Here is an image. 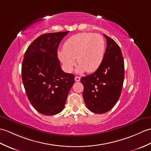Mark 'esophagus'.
<instances>
[{
    "label": "esophagus",
    "mask_w": 151,
    "mask_h": 151,
    "mask_svg": "<svg viewBox=\"0 0 151 151\" xmlns=\"http://www.w3.org/2000/svg\"><path fill=\"white\" fill-rule=\"evenodd\" d=\"M75 80L76 82H79L80 80V77H79V76H75Z\"/></svg>",
    "instance_id": "obj_1"
}]
</instances>
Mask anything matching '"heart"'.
Segmentation results:
<instances>
[{"label": "heart", "mask_w": 151, "mask_h": 151, "mask_svg": "<svg viewBox=\"0 0 151 151\" xmlns=\"http://www.w3.org/2000/svg\"><path fill=\"white\" fill-rule=\"evenodd\" d=\"M105 42L99 34L82 33L76 34L65 42L63 50L58 51L60 61L68 72H71L76 58L79 65L77 73H93L102 62Z\"/></svg>", "instance_id": "obj_1"}]
</instances>
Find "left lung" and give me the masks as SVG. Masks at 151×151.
<instances>
[{
	"label": "left lung",
	"mask_w": 151,
	"mask_h": 151,
	"mask_svg": "<svg viewBox=\"0 0 151 151\" xmlns=\"http://www.w3.org/2000/svg\"><path fill=\"white\" fill-rule=\"evenodd\" d=\"M107 47L102 62L93 74L83 76V98L87 108L96 114L109 111L117 102L124 80V61L119 45L104 34Z\"/></svg>",
	"instance_id": "1"
}]
</instances>
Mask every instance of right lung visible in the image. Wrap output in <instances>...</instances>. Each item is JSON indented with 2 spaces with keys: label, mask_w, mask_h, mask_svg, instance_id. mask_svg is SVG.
<instances>
[{
  "label": "right lung",
  "mask_w": 151,
  "mask_h": 151,
  "mask_svg": "<svg viewBox=\"0 0 151 151\" xmlns=\"http://www.w3.org/2000/svg\"><path fill=\"white\" fill-rule=\"evenodd\" d=\"M69 31L43 34L27 47L22 78L28 100L40 113L51 116L64 109L75 75L62 71L57 50Z\"/></svg>",
  "instance_id": "obj_1"
}]
</instances>
